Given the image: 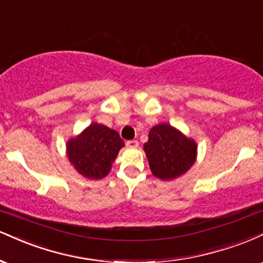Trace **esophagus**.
Segmentation results:
<instances>
[{"label":"esophagus","mask_w":263,"mask_h":263,"mask_svg":"<svg viewBox=\"0 0 263 263\" xmlns=\"http://www.w3.org/2000/svg\"><path fill=\"white\" fill-rule=\"evenodd\" d=\"M125 145L128 147H130V149H135V147L139 146V141L138 140H128L125 143Z\"/></svg>","instance_id":"1"}]
</instances>
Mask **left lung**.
Returning a JSON list of instances; mask_svg holds the SVG:
<instances>
[{"mask_svg": "<svg viewBox=\"0 0 263 263\" xmlns=\"http://www.w3.org/2000/svg\"><path fill=\"white\" fill-rule=\"evenodd\" d=\"M153 175L160 180H174L196 161L197 145L168 124L155 125L144 144Z\"/></svg>", "mask_w": 263, "mask_h": 263, "instance_id": "1", "label": "left lung"}]
</instances>
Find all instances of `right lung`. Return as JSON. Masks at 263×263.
Wrapping results in <instances>:
<instances>
[{"mask_svg": "<svg viewBox=\"0 0 263 263\" xmlns=\"http://www.w3.org/2000/svg\"><path fill=\"white\" fill-rule=\"evenodd\" d=\"M124 146L119 134L93 123L80 137L67 143V155L73 167L85 177L100 180L107 176L118 151Z\"/></svg>", "mask_w": 263, "mask_h": 263, "instance_id": "obj_1", "label": "right lung"}]
</instances>
